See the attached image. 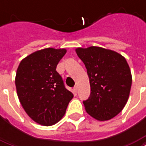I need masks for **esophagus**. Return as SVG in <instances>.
Segmentation results:
<instances>
[{
	"mask_svg": "<svg viewBox=\"0 0 146 146\" xmlns=\"http://www.w3.org/2000/svg\"><path fill=\"white\" fill-rule=\"evenodd\" d=\"M77 86H74V87H73V90H74V93H77Z\"/></svg>",
	"mask_w": 146,
	"mask_h": 146,
	"instance_id": "34e87169",
	"label": "esophagus"
}]
</instances>
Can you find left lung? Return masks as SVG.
I'll return each mask as SVG.
<instances>
[{
  "label": "left lung",
  "mask_w": 146,
  "mask_h": 146,
  "mask_svg": "<svg viewBox=\"0 0 146 146\" xmlns=\"http://www.w3.org/2000/svg\"><path fill=\"white\" fill-rule=\"evenodd\" d=\"M90 84V95L83 101L86 111L96 119H111L124 108L129 96L132 74L125 59L115 51L90 46L77 48Z\"/></svg>",
  "instance_id": "obj_1"
}]
</instances>
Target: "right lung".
<instances>
[{
	"label": "right lung",
	"instance_id": "add662e5",
	"mask_svg": "<svg viewBox=\"0 0 146 146\" xmlns=\"http://www.w3.org/2000/svg\"><path fill=\"white\" fill-rule=\"evenodd\" d=\"M66 52L65 49L53 48L36 51L21 61L17 70L19 100L27 115L40 125L59 122L73 97L56 70Z\"/></svg>",
	"mask_w": 146,
	"mask_h": 146
}]
</instances>
